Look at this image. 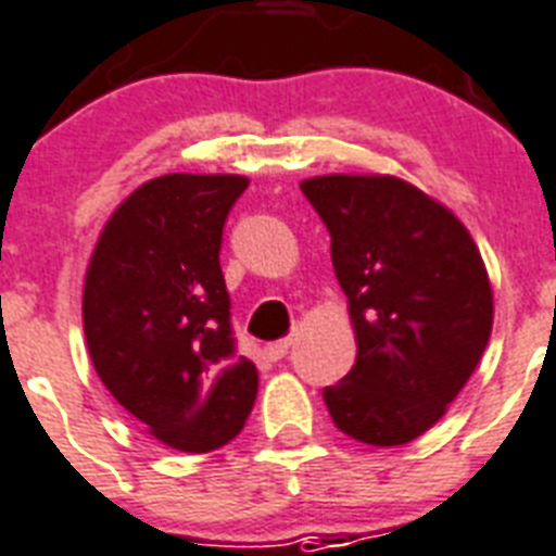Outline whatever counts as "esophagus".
Masks as SVG:
<instances>
[{
	"mask_svg": "<svg viewBox=\"0 0 556 556\" xmlns=\"http://www.w3.org/2000/svg\"><path fill=\"white\" fill-rule=\"evenodd\" d=\"M288 349H291V338L274 340V343L265 346V357H268V361H282V357L288 355Z\"/></svg>",
	"mask_w": 556,
	"mask_h": 556,
	"instance_id": "1",
	"label": "esophagus"
}]
</instances>
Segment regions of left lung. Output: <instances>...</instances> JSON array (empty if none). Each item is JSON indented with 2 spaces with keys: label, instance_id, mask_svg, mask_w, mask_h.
Instances as JSON below:
<instances>
[{
  "label": "left lung",
  "instance_id": "1",
  "mask_svg": "<svg viewBox=\"0 0 556 556\" xmlns=\"http://www.w3.org/2000/svg\"><path fill=\"white\" fill-rule=\"evenodd\" d=\"M331 236V265L355 323L357 357L323 389L352 439L395 447L427 432L491 340L493 294L467 227L392 176L300 185Z\"/></svg>",
  "mask_w": 556,
  "mask_h": 556
}]
</instances>
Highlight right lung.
<instances>
[{"label": "right lung", "instance_id": "add662e5", "mask_svg": "<svg viewBox=\"0 0 556 556\" xmlns=\"http://www.w3.org/2000/svg\"><path fill=\"white\" fill-rule=\"evenodd\" d=\"M242 176L141 185L103 227L83 288L91 364L126 413L167 447L210 453L242 432L256 366L236 355L222 230Z\"/></svg>", "mask_w": 556, "mask_h": 556}]
</instances>
